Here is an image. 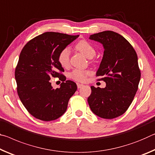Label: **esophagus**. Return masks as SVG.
Instances as JSON below:
<instances>
[{
	"label": "esophagus",
	"mask_w": 155,
	"mask_h": 155,
	"mask_svg": "<svg viewBox=\"0 0 155 155\" xmlns=\"http://www.w3.org/2000/svg\"><path fill=\"white\" fill-rule=\"evenodd\" d=\"M77 87H78V88H82L83 87V84H81L78 83L77 84Z\"/></svg>",
	"instance_id": "1"
}]
</instances>
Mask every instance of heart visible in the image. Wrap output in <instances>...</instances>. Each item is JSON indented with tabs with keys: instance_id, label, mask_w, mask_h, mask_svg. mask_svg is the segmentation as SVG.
I'll return each mask as SVG.
<instances>
[{
	"instance_id": "b5f03b06",
	"label": "heart",
	"mask_w": 155,
	"mask_h": 155,
	"mask_svg": "<svg viewBox=\"0 0 155 155\" xmlns=\"http://www.w3.org/2000/svg\"><path fill=\"white\" fill-rule=\"evenodd\" d=\"M75 48L88 58H92L95 55L96 51L94 47L87 40H81L75 45ZM58 60L63 67H67L70 63V49L66 47L60 51L58 55ZM91 74L89 70H83L75 68L70 73V78L77 82H84L87 76Z\"/></svg>"
}]
</instances>
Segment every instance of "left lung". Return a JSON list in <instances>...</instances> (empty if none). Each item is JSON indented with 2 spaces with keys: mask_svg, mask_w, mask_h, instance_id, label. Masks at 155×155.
Segmentation results:
<instances>
[{
  "mask_svg": "<svg viewBox=\"0 0 155 155\" xmlns=\"http://www.w3.org/2000/svg\"><path fill=\"white\" fill-rule=\"evenodd\" d=\"M91 40L104 48L96 76L106 85L104 88L91 86L88 103L92 112L104 119L120 116L131 104L141 78L137 55L127 40L117 33L104 31L90 35Z\"/></svg>",
  "mask_w": 155,
  "mask_h": 155,
  "instance_id": "left-lung-1",
  "label": "left lung"
}]
</instances>
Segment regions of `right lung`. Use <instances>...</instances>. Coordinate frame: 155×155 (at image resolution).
Instances as JSON below:
<instances>
[{"mask_svg": "<svg viewBox=\"0 0 155 155\" xmlns=\"http://www.w3.org/2000/svg\"><path fill=\"white\" fill-rule=\"evenodd\" d=\"M78 36L45 32L29 40L22 48L15 69L17 93L25 108L34 117L53 121L67 110L77 85L66 80L58 55ZM52 77L62 81L60 88L52 87L50 80Z\"/></svg>", "mask_w": 155, "mask_h": 155, "instance_id": "add662e5", "label": "right lung"}]
</instances>
